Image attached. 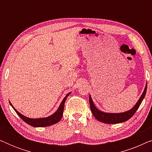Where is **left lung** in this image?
Wrapping results in <instances>:
<instances>
[{
	"mask_svg": "<svg viewBox=\"0 0 152 152\" xmlns=\"http://www.w3.org/2000/svg\"><path fill=\"white\" fill-rule=\"evenodd\" d=\"M147 84H146L145 86V90L143 91L142 94L141 95L140 99L137 102L136 104L132 109L129 110V111L126 112H123V113H105V112L99 111L95 107V106L93 103L91 98V95H89V102H90V107L92 113L94 115V117L96 118L97 120L100 121L104 123L107 124H118L121 123V122H124L126 121V120H129L133 115H134L137 110L140 107V104L144 99L146 94L147 91Z\"/></svg>",
	"mask_w": 152,
	"mask_h": 152,
	"instance_id": "left-lung-1",
	"label": "left lung"
}]
</instances>
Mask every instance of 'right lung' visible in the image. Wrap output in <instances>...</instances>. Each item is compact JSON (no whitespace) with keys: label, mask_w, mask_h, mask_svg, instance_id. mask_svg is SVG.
<instances>
[{"label":"right lung","mask_w":152,"mask_h":152,"mask_svg":"<svg viewBox=\"0 0 152 152\" xmlns=\"http://www.w3.org/2000/svg\"><path fill=\"white\" fill-rule=\"evenodd\" d=\"M70 94V93H68L66 95V97H64L63 100L61 102V104L59 105V107L58 108L57 111L55 112V113H53V115L48 116L46 118H30L26 117L23 115H22L21 113H20L17 110L14 109V107L12 106L11 103L10 102V105L12 106V108L14 109V111H16V113L18 114V115L23 120L24 122H26L27 124H30V125L34 126V127H43V126H48L50 125H53L54 124L57 123L58 122L60 121V120L61 119L62 115H63V112H64V104H65L66 99L67 98V97Z\"/></svg>","instance_id":"obj_1"}]
</instances>
